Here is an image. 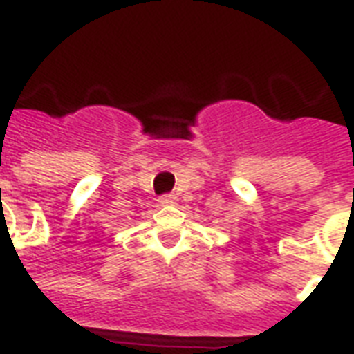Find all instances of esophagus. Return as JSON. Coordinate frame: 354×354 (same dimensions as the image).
Masks as SVG:
<instances>
[{
	"instance_id": "34e87169",
	"label": "esophagus",
	"mask_w": 354,
	"mask_h": 354,
	"mask_svg": "<svg viewBox=\"0 0 354 354\" xmlns=\"http://www.w3.org/2000/svg\"><path fill=\"white\" fill-rule=\"evenodd\" d=\"M158 202H160L161 205H172L176 202V196H174V194H163V196H160Z\"/></svg>"
}]
</instances>
